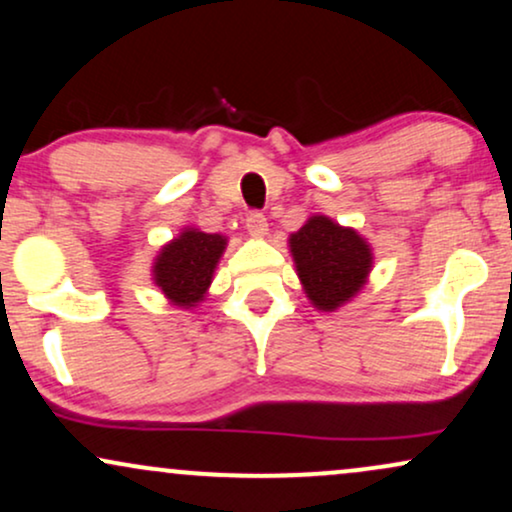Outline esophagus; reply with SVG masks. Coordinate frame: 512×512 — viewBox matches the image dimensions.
<instances>
[{
	"label": "esophagus",
	"instance_id": "34e87169",
	"mask_svg": "<svg viewBox=\"0 0 512 512\" xmlns=\"http://www.w3.org/2000/svg\"><path fill=\"white\" fill-rule=\"evenodd\" d=\"M245 226H248V231L252 236H264L267 234V217L262 215V212H250L248 217H245Z\"/></svg>",
	"mask_w": 512,
	"mask_h": 512
}]
</instances>
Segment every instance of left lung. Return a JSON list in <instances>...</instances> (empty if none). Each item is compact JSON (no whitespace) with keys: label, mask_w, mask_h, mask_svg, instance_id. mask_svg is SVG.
<instances>
[{"label":"left lung","mask_w":512,"mask_h":512,"mask_svg":"<svg viewBox=\"0 0 512 512\" xmlns=\"http://www.w3.org/2000/svg\"><path fill=\"white\" fill-rule=\"evenodd\" d=\"M290 252L304 293L316 309L335 312L364 288L373 255L354 229L314 215L290 236Z\"/></svg>","instance_id":"obj_1"}]
</instances>
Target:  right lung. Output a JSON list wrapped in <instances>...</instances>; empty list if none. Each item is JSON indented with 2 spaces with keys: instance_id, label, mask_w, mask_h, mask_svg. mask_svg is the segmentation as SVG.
<instances>
[{
  "instance_id": "obj_1",
  "label": "right lung",
  "mask_w": 512,
  "mask_h": 512,
  "mask_svg": "<svg viewBox=\"0 0 512 512\" xmlns=\"http://www.w3.org/2000/svg\"><path fill=\"white\" fill-rule=\"evenodd\" d=\"M226 238L184 229L153 262V281L177 307H196L208 293Z\"/></svg>"
}]
</instances>
